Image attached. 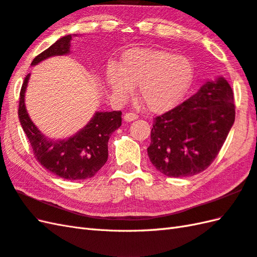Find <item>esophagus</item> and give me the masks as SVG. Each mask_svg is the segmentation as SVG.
<instances>
[{
	"instance_id": "34e87169",
	"label": "esophagus",
	"mask_w": 257,
	"mask_h": 257,
	"mask_svg": "<svg viewBox=\"0 0 257 257\" xmlns=\"http://www.w3.org/2000/svg\"><path fill=\"white\" fill-rule=\"evenodd\" d=\"M137 118H138V116L134 114V112H127V114H124V116H123L124 121H129V122L136 120Z\"/></svg>"
}]
</instances>
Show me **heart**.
I'll use <instances>...</instances> for the list:
<instances>
[{"mask_svg": "<svg viewBox=\"0 0 257 257\" xmlns=\"http://www.w3.org/2000/svg\"><path fill=\"white\" fill-rule=\"evenodd\" d=\"M194 80V65L187 58L163 49H133L124 52L118 68L106 69L105 82L115 96L126 97L135 86L152 112H165L186 96Z\"/></svg>", "mask_w": 257, "mask_h": 257, "instance_id": "b5f03b06", "label": "heart"}]
</instances>
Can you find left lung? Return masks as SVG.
Masks as SVG:
<instances>
[{
    "mask_svg": "<svg viewBox=\"0 0 257 257\" xmlns=\"http://www.w3.org/2000/svg\"><path fill=\"white\" fill-rule=\"evenodd\" d=\"M233 92L223 76L207 81L193 96L154 119L148 156L169 177L192 176L216 159L233 126Z\"/></svg>",
    "mask_w": 257,
    "mask_h": 257,
    "instance_id": "obj_1",
    "label": "left lung"
}]
</instances>
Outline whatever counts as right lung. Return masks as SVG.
Masks as SVG:
<instances>
[{"mask_svg":"<svg viewBox=\"0 0 257 257\" xmlns=\"http://www.w3.org/2000/svg\"><path fill=\"white\" fill-rule=\"evenodd\" d=\"M79 35H67L36 57L32 67L48 58L71 53V41ZM31 73L21 89L19 118L33 148L35 158L52 174L69 181L93 177L108 159V140L121 126V111H95L84 127L65 139H50L36 126L28 115L25 93Z\"/></svg>","mask_w":257,"mask_h":257,"instance_id":"right-lung-1","label":"right lung"}]
</instances>
